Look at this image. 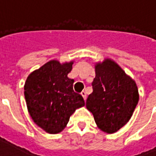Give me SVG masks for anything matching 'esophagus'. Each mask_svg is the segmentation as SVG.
Listing matches in <instances>:
<instances>
[{
	"label": "esophagus",
	"instance_id": "34e87169",
	"mask_svg": "<svg viewBox=\"0 0 156 156\" xmlns=\"http://www.w3.org/2000/svg\"><path fill=\"white\" fill-rule=\"evenodd\" d=\"M81 95L83 96V99L84 100H86V98H87V95H86V92L85 91H83L81 93Z\"/></svg>",
	"mask_w": 156,
	"mask_h": 156
}]
</instances>
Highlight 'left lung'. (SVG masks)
Returning <instances> with one entry per match:
<instances>
[{"instance_id": "left-lung-1", "label": "left lung", "mask_w": 156, "mask_h": 156, "mask_svg": "<svg viewBox=\"0 0 156 156\" xmlns=\"http://www.w3.org/2000/svg\"><path fill=\"white\" fill-rule=\"evenodd\" d=\"M93 93L86 107L102 131L113 134L130 119L139 101L137 85L119 65L109 58L95 64Z\"/></svg>"}]
</instances>
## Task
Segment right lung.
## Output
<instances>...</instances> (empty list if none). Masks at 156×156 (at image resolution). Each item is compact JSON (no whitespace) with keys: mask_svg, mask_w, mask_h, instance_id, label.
Masks as SVG:
<instances>
[{"mask_svg":"<svg viewBox=\"0 0 156 156\" xmlns=\"http://www.w3.org/2000/svg\"><path fill=\"white\" fill-rule=\"evenodd\" d=\"M73 64V61L48 62L30 73L24 85L32 120L49 134L62 131L75 110L85 105L83 98L73 91L74 80L68 77Z\"/></svg>","mask_w":156,"mask_h":156,"instance_id":"1","label":"right lung"}]
</instances>
